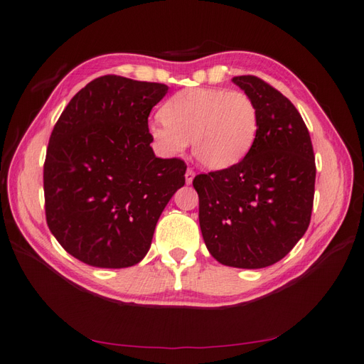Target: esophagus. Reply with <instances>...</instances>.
<instances>
[{
  "label": "esophagus",
  "mask_w": 364,
  "mask_h": 364,
  "mask_svg": "<svg viewBox=\"0 0 364 364\" xmlns=\"http://www.w3.org/2000/svg\"><path fill=\"white\" fill-rule=\"evenodd\" d=\"M193 179H195V171H193L191 168H188L187 171H185V182H187V185H190Z\"/></svg>",
  "instance_id": "obj_1"
}]
</instances>
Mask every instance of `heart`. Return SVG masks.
<instances>
[{"mask_svg":"<svg viewBox=\"0 0 364 364\" xmlns=\"http://www.w3.org/2000/svg\"><path fill=\"white\" fill-rule=\"evenodd\" d=\"M164 121H151L148 135L166 157H179L191 141L193 157L210 171L238 165L258 135V109L249 95L221 88L177 92L160 110Z\"/></svg>","mask_w":364,"mask_h":364,"instance_id":"1","label":"heart"}]
</instances>
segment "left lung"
Masks as SVG:
<instances>
[{"label": "left lung", "mask_w": 364, "mask_h": 364, "mask_svg": "<svg viewBox=\"0 0 364 364\" xmlns=\"http://www.w3.org/2000/svg\"><path fill=\"white\" fill-rule=\"evenodd\" d=\"M232 82L258 109L257 140L238 165L199 174L193 187L215 260L260 269L282 260L309 229L316 165L309 129L291 101L255 76Z\"/></svg>", "instance_id": "8db88e82"}]
</instances>
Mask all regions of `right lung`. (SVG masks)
I'll return each instance as SVG.
<instances>
[{
  "label": "right lung",
  "mask_w": 364,
  "mask_h": 364,
  "mask_svg": "<svg viewBox=\"0 0 364 364\" xmlns=\"http://www.w3.org/2000/svg\"><path fill=\"white\" fill-rule=\"evenodd\" d=\"M165 84L107 75L77 92L55 123L43 166L46 223L60 246L95 268H129L151 247L187 165L159 159L148 117Z\"/></svg>",
  "instance_id": "right-lung-1"
}]
</instances>
